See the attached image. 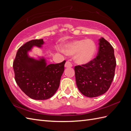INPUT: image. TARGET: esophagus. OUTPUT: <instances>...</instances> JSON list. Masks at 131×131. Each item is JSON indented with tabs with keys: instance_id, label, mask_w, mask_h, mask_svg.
Masks as SVG:
<instances>
[{
	"instance_id": "34e87169",
	"label": "esophagus",
	"mask_w": 131,
	"mask_h": 131,
	"mask_svg": "<svg viewBox=\"0 0 131 131\" xmlns=\"http://www.w3.org/2000/svg\"><path fill=\"white\" fill-rule=\"evenodd\" d=\"M72 66H73V65H72L70 62H69V61H66L65 65V68H71Z\"/></svg>"
}]
</instances>
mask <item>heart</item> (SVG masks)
Returning <instances> with one entry per match:
<instances>
[{"label": "heart", "instance_id": "heart-1", "mask_svg": "<svg viewBox=\"0 0 131 131\" xmlns=\"http://www.w3.org/2000/svg\"><path fill=\"white\" fill-rule=\"evenodd\" d=\"M66 54L74 55L75 61L80 65L88 63L92 59L96 51V44L90 39L75 40L63 46Z\"/></svg>", "mask_w": 131, "mask_h": 131}]
</instances>
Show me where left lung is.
I'll list each match as a JSON object with an SVG mask.
<instances>
[{"mask_svg": "<svg viewBox=\"0 0 131 131\" xmlns=\"http://www.w3.org/2000/svg\"><path fill=\"white\" fill-rule=\"evenodd\" d=\"M99 44L96 58L74 68L78 88L88 97H96L106 92L115 75L116 60L113 47L104 38L100 39Z\"/></svg>", "mask_w": 131, "mask_h": 131, "instance_id": "1", "label": "left lung"}]
</instances>
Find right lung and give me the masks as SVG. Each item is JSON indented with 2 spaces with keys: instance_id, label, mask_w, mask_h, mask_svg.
Masks as SVG:
<instances>
[{
  "instance_id": "obj_1",
  "label": "right lung",
  "mask_w": 131,
  "mask_h": 131,
  "mask_svg": "<svg viewBox=\"0 0 131 131\" xmlns=\"http://www.w3.org/2000/svg\"><path fill=\"white\" fill-rule=\"evenodd\" d=\"M43 39L30 40L21 46L16 53L13 68L16 82L30 98L44 100L51 98L60 85L66 61L47 65L43 57L36 60L30 57L28 52L33 46L41 47Z\"/></svg>"
}]
</instances>
